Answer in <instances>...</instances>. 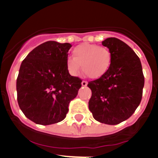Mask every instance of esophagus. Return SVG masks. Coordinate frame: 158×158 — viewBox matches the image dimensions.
I'll return each mask as SVG.
<instances>
[{
    "mask_svg": "<svg viewBox=\"0 0 158 158\" xmlns=\"http://www.w3.org/2000/svg\"><path fill=\"white\" fill-rule=\"evenodd\" d=\"M81 85H82V86H84V87H85V86H86L88 85V82L86 81H82Z\"/></svg>",
    "mask_w": 158,
    "mask_h": 158,
    "instance_id": "esophagus-1",
    "label": "esophagus"
}]
</instances>
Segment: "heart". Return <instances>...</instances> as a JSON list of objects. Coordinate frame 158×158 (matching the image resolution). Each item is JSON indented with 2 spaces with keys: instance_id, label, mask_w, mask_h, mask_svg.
<instances>
[{
  "instance_id": "heart-1",
  "label": "heart",
  "mask_w": 158,
  "mask_h": 158,
  "mask_svg": "<svg viewBox=\"0 0 158 158\" xmlns=\"http://www.w3.org/2000/svg\"><path fill=\"white\" fill-rule=\"evenodd\" d=\"M73 56L65 61L66 69L70 75L77 77L81 69L92 78H97L104 75L109 69L111 55L106 47L94 44L84 43L77 46L73 51Z\"/></svg>"
}]
</instances>
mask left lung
Here are the masks:
<instances>
[{
	"instance_id": "8db88e82",
	"label": "left lung",
	"mask_w": 158,
	"mask_h": 158,
	"mask_svg": "<svg viewBox=\"0 0 158 158\" xmlns=\"http://www.w3.org/2000/svg\"><path fill=\"white\" fill-rule=\"evenodd\" d=\"M102 44L111 52V65L104 75L88 84L92 90L89 108L96 121L116 125L129 118L140 104L144 75L140 59L127 44L116 38H107Z\"/></svg>"
}]
</instances>
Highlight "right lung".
Wrapping results in <instances>:
<instances>
[{"instance_id": "obj_1", "label": "right lung", "mask_w": 158, "mask_h": 158, "mask_svg": "<svg viewBox=\"0 0 158 158\" xmlns=\"http://www.w3.org/2000/svg\"><path fill=\"white\" fill-rule=\"evenodd\" d=\"M70 43L48 41L32 50L22 62L16 80L17 101L24 115L40 125L61 122L69 102L81 87V79L73 77L65 61Z\"/></svg>"}]
</instances>
